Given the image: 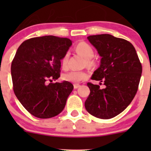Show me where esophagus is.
<instances>
[{"instance_id": "1", "label": "esophagus", "mask_w": 151, "mask_h": 151, "mask_svg": "<svg viewBox=\"0 0 151 151\" xmlns=\"http://www.w3.org/2000/svg\"><path fill=\"white\" fill-rule=\"evenodd\" d=\"M80 85H79V84H74V89H77V88H80Z\"/></svg>"}]
</instances>
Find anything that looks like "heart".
I'll list each match as a JSON object with an SVG mask.
<instances>
[{"label":"heart","mask_w":151,"mask_h":151,"mask_svg":"<svg viewBox=\"0 0 151 151\" xmlns=\"http://www.w3.org/2000/svg\"><path fill=\"white\" fill-rule=\"evenodd\" d=\"M75 50L77 52L83 55L87 60V64L88 66H92L93 65L94 61L91 60L94 55V50L93 47L88 43L84 42H81L77 45L75 47ZM69 58V54L66 52L63 55L61 59V64L63 69L66 70L68 68V60ZM88 74L85 71H70L63 75V79L65 81L70 82L73 83H77L80 82L85 80L88 79Z\"/></svg>","instance_id":"obj_1"}]
</instances>
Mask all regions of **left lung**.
Returning a JSON list of instances; mask_svg holds the SVG:
<instances>
[{
    "label": "left lung",
    "instance_id": "obj_1",
    "mask_svg": "<svg viewBox=\"0 0 151 151\" xmlns=\"http://www.w3.org/2000/svg\"><path fill=\"white\" fill-rule=\"evenodd\" d=\"M89 42L101 57V65L91 79L104 83H88L90 94L85 102L91 115L109 119L122 112L137 92L142 64L133 45L128 41L109 34L89 36Z\"/></svg>",
    "mask_w": 151,
    "mask_h": 151
}]
</instances>
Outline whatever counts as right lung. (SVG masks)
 <instances>
[{"instance_id": "1", "label": "right lung", "mask_w": 151, "mask_h": 151, "mask_svg": "<svg viewBox=\"0 0 151 151\" xmlns=\"http://www.w3.org/2000/svg\"><path fill=\"white\" fill-rule=\"evenodd\" d=\"M72 42L54 36L34 37L22 42L12 62L13 90L33 116L50 118L63 111L74 86L52 83L60 77L62 58Z\"/></svg>"}]
</instances>
